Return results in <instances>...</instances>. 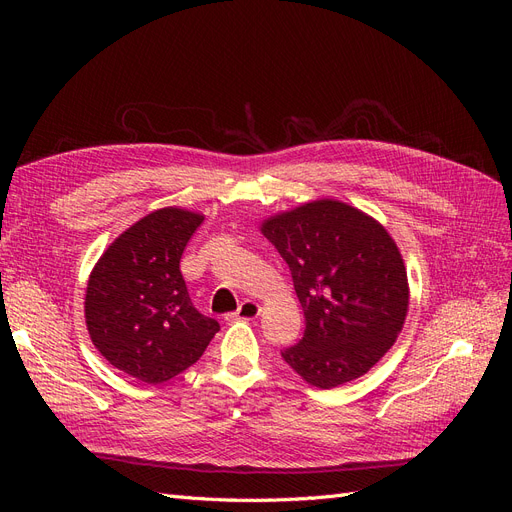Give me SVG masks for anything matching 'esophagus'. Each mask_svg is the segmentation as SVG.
<instances>
[{
	"mask_svg": "<svg viewBox=\"0 0 512 512\" xmlns=\"http://www.w3.org/2000/svg\"><path fill=\"white\" fill-rule=\"evenodd\" d=\"M260 316V305L256 303V301H243L241 305H239V309L235 314H228L226 316V320L230 322V320H254V318H258Z\"/></svg>",
	"mask_w": 512,
	"mask_h": 512,
	"instance_id": "1",
	"label": "esophagus"
}]
</instances>
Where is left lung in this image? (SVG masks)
I'll return each mask as SVG.
<instances>
[{
    "label": "left lung",
    "instance_id": "1",
    "mask_svg": "<svg viewBox=\"0 0 512 512\" xmlns=\"http://www.w3.org/2000/svg\"><path fill=\"white\" fill-rule=\"evenodd\" d=\"M290 267L305 333L284 361L318 389L352 382L404 329L410 286L386 228L348 203L320 198L260 224Z\"/></svg>",
    "mask_w": 512,
    "mask_h": 512
}]
</instances>
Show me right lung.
I'll return each instance as SVG.
<instances>
[{
    "label": "right lung",
    "mask_w": 512,
    "mask_h": 512,
    "mask_svg": "<svg viewBox=\"0 0 512 512\" xmlns=\"http://www.w3.org/2000/svg\"><path fill=\"white\" fill-rule=\"evenodd\" d=\"M205 215L164 207L106 247L85 292L91 342L123 374L162 384L194 365L220 331L190 301L179 262Z\"/></svg>",
    "instance_id": "1"
}]
</instances>
